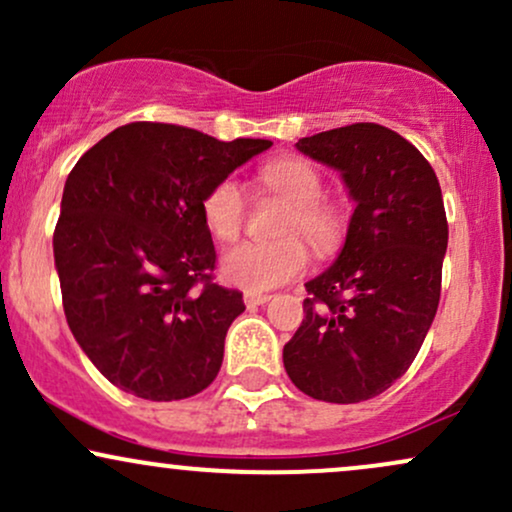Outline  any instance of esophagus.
Listing matches in <instances>:
<instances>
[{"instance_id":"34e87169","label":"esophagus","mask_w":512,"mask_h":512,"mask_svg":"<svg viewBox=\"0 0 512 512\" xmlns=\"http://www.w3.org/2000/svg\"><path fill=\"white\" fill-rule=\"evenodd\" d=\"M269 293H255V291H248L245 293V305H248V308H257V305H264V303H269Z\"/></svg>"}]
</instances>
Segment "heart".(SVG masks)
Here are the masks:
<instances>
[{"label": "heart", "instance_id": "heart-1", "mask_svg": "<svg viewBox=\"0 0 512 512\" xmlns=\"http://www.w3.org/2000/svg\"><path fill=\"white\" fill-rule=\"evenodd\" d=\"M267 192L291 204L274 243H240L223 255L221 272L231 284L255 293L272 291L298 279L310 264V248L317 255H332L346 236V211L325 195V178L313 163L284 156L262 168ZM248 214L245 190L236 178H223L209 187L202 199V216L209 233L221 243L240 238ZM306 239L303 241L300 236Z\"/></svg>", "mask_w": 512, "mask_h": 512}]
</instances>
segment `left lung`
I'll use <instances>...</instances> for the list:
<instances>
[{
	"mask_svg": "<svg viewBox=\"0 0 512 512\" xmlns=\"http://www.w3.org/2000/svg\"><path fill=\"white\" fill-rule=\"evenodd\" d=\"M296 146L342 170L356 209L337 262L305 284V317L284 346V368L308 397L363 402L407 373L436 317L448 248L443 195L424 154L375 122Z\"/></svg>",
	"mask_w": 512,
	"mask_h": 512,
	"instance_id": "obj_1",
	"label": "left lung"
}]
</instances>
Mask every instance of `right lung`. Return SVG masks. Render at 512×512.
I'll return each mask as SVG.
<instances>
[{
  "mask_svg": "<svg viewBox=\"0 0 512 512\" xmlns=\"http://www.w3.org/2000/svg\"><path fill=\"white\" fill-rule=\"evenodd\" d=\"M269 146L129 122L76 161L52 236L62 305L84 354L120 390L173 402L219 375L245 303L214 281L202 199Z\"/></svg>",
  "mask_w": 512,
  "mask_h": 512,
  "instance_id": "obj_1",
  "label": "right lung"
}]
</instances>
